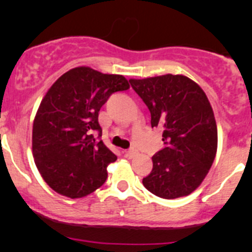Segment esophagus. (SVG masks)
<instances>
[{
	"instance_id": "obj_1",
	"label": "esophagus",
	"mask_w": 252,
	"mask_h": 252,
	"mask_svg": "<svg viewBox=\"0 0 252 252\" xmlns=\"http://www.w3.org/2000/svg\"><path fill=\"white\" fill-rule=\"evenodd\" d=\"M136 154V150L135 149H129L128 151H126V157H134Z\"/></svg>"
}]
</instances>
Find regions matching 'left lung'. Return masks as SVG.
Here are the masks:
<instances>
[{"mask_svg": "<svg viewBox=\"0 0 252 252\" xmlns=\"http://www.w3.org/2000/svg\"><path fill=\"white\" fill-rule=\"evenodd\" d=\"M129 83L149 108L152 128L163 129V149L152 156V171L142 184L162 199L191 194L217 152V126L207 96L195 81L179 74Z\"/></svg>", "mask_w": 252, "mask_h": 252, "instance_id": "1", "label": "left lung"}]
</instances>
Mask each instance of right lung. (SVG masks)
<instances>
[{"instance_id":"add662e5","label":"right lung","mask_w":252,"mask_h":252,"mask_svg":"<svg viewBox=\"0 0 252 252\" xmlns=\"http://www.w3.org/2000/svg\"><path fill=\"white\" fill-rule=\"evenodd\" d=\"M128 89L123 75L89 67L68 70L48 89L34 119L32 155L51 189L79 199L106 182L117 156L101 140L98 112L112 94Z\"/></svg>"}]
</instances>
